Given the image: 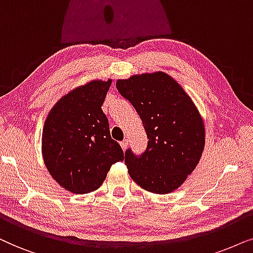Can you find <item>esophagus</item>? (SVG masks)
Wrapping results in <instances>:
<instances>
[{"label":"esophagus","mask_w":253,"mask_h":253,"mask_svg":"<svg viewBox=\"0 0 253 253\" xmlns=\"http://www.w3.org/2000/svg\"><path fill=\"white\" fill-rule=\"evenodd\" d=\"M120 146L123 147V149L125 150L127 148V146H128V140H124V141H121L120 142Z\"/></svg>","instance_id":"1"}]
</instances>
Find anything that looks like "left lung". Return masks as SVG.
Masks as SVG:
<instances>
[{"instance_id": "left-lung-1", "label": "left lung", "mask_w": 253, "mask_h": 253, "mask_svg": "<svg viewBox=\"0 0 253 253\" xmlns=\"http://www.w3.org/2000/svg\"><path fill=\"white\" fill-rule=\"evenodd\" d=\"M120 95L136 110L146 129V151L125 153L129 176L148 192L167 194L186 180L205 148L203 117L176 80L163 72L118 80Z\"/></svg>"}]
</instances>
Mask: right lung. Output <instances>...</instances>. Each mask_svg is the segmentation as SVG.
I'll return each instance as SVG.
<instances>
[{
    "instance_id": "add662e5",
    "label": "right lung",
    "mask_w": 253,
    "mask_h": 253,
    "mask_svg": "<svg viewBox=\"0 0 253 253\" xmlns=\"http://www.w3.org/2000/svg\"><path fill=\"white\" fill-rule=\"evenodd\" d=\"M112 80H92L61 97L42 128V151L50 176L67 191L85 194L105 180L124 151L111 137L102 105Z\"/></svg>"
}]
</instances>
